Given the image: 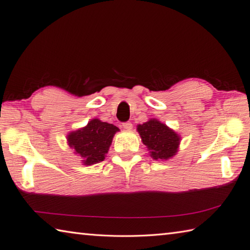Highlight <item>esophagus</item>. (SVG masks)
Masks as SVG:
<instances>
[{
  "mask_svg": "<svg viewBox=\"0 0 250 250\" xmlns=\"http://www.w3.org/2000/svg\"><path fill=\"white\" fill-rule=\"evenodd\" d=\"M123 127H124L125 129H127V130H130L132 128V124L130 123V122H124Z\"/></svg>",
  "mask_w": 250,
  "mask_h": 250,
  "instance_id": "obj_1",
  "label": "esophagus"
}]
</instances>
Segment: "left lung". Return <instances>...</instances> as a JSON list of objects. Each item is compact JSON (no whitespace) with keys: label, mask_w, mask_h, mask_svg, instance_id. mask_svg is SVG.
Here are the masks:
<instances>
[{"label":"left lung","mask_w":250,"mask_h":250,"mask_svg":"<svg viewBox=\"0 0 250 250\" xmlns=\"http://www.w3.org/2000/svg\"><path fill=\"white\" fill-rule=\"evenodd\" d=\"M137 130L154 159H169L177 152L180 137L159 121L149 120L142 125H138Z\"/></svg>","instance_id":"1"}]
</instances>
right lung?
Returning <instances> with one entry per match:
<instances>
[{
    "instance_id": "add662e5",
    "label": "right lung",
    "mask_w": 250,
    "mask_h": 250,
    "mask_svg": "<svg viewBox=\"0 0 250 250\" xmlns=\"http://www.w3.org/2000/svg\"><path fill=\"white\" fill-rule=\"evenodd\" d=\"M119 128L113 124L94 119L84 128L70 132L67 141L70 147L83 158L86 166L101 163L109 151L113 136Z\"/></svg>"
}]
</instances>
